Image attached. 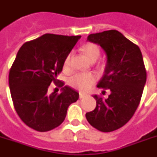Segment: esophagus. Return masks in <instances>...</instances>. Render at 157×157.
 <instances>
[{
  "instance_id": "esophagus-1",
  "label": "esophagus",
  "mask_w": 157,
  "mask_h": 157,
  "mask_svg": "<svg viewBox=\"0 0 157 157\" xmlns=\"http://www.w3.org/2000/svg\"><path fill=\"white\" fill-rule=\"evenodd\" d=\"M85 96H86V94H83V93H80V94H79V98H84Z\"/></svg>"
}]
</instances>
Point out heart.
Listing matches in <instances>:
<instances>
[{
    "mask_svg": "<svg viewBox=\"0 0 157 157\" xmlns=\"http://www.w3.org/2000/svg\"><path fill=\"white\" fill-rule=\"evenodd\" d=\"M82 52L86 55V57L90 60L93 61L94 59H98L99 56V49L94 44H86L82 47ZM70 57L71 54H69L65 58L63 62V67L67 68L70 63ZM95 81L94 76L90 73H78L70 77L68 80V84L71 87L77 89L81 91H86L90 88V86Z\"/></svg>",
    "mask_w": 157,
    "mask_h": 157,
    "instance_id": "b5f03b06",
    "label": "heart"
}]
</instances>
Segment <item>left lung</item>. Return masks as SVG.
<instances>
[{
  "mask_svg": "<svg viewBox=\"0 0 157 157\" xmlns=\"http://www.w3.org/2000/svg\"><path fill=\"white\" fill-rule=\"evenodd\" d=\"M87 40L100 45L107 55L104 74L97 87L109 89L103 99L94 95L96 107L86 114L88 122L102 132H111L126 124L141 100L147 73L141 50L117 30L90 34Z\"/></svg>",
  "mask_w": 157,
  "mask_h": 157,
  "instance_id": "1",
  "label": "left lung"
}]
</instances>
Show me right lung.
<instances>
[{
  "instance_id": "add662e5",
  "label": "right lung",
  "mask_w": 157,
  "mask_h": 157,
  "mask_svg": "<svg viewBox=\"0 0 157 157\" xmlns=\"http://www.w3.org/2000/svg\"><path fill=\"white\" fill-rule=\"evenodd\" d=\"M81 36L45 34L24 43L9 74L13 107L28 126L40 132L56 128L63 122L69 105L79 94L57 79L66 58ZM51 83L62 87L61 94L49 95Z\"/></svg>"
}]
</instances>
